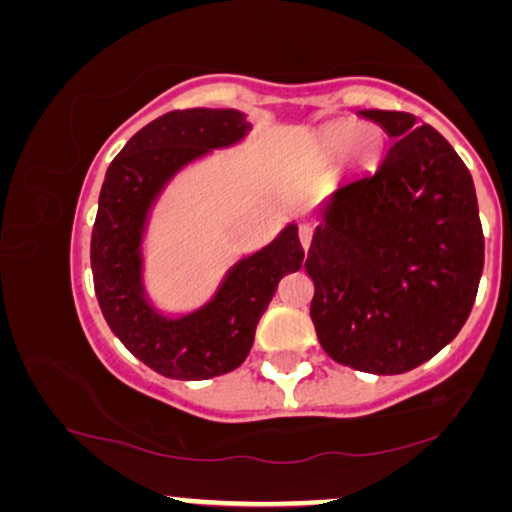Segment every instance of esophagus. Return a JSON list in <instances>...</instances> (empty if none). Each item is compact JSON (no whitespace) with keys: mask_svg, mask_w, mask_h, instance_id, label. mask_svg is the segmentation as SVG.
<instances>
[{"mask_svg":"<svg viewBox=\"0 0 512 512\" xmlns=\"http://www.w3.org/2000/svg\"><path fill=\"white\" fill-rule=\"evenodd\" d=\"M311 239H313V227H311V225H301V227H299L301 248L308 250V246H311Z\"/></svg>","mask_w":512,"mask_h":512,"instance_id":"1","label":"esophagus"}]
</instances>
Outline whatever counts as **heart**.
Wrapping results in <instances>:
<instances>
[{
  "instance_id": "1",
  "label": "heart",
  "mask_w": 512,
  "mask_h": 512,
  "mask_svg": "<svg viewBox=\"0 0 512 512\" xmlns=\"http://www.w3.org/2000/svg\"><path fill=\"white\" fill-rule=\"evenodd\" d=\"M385 148V134L378 127H364L355 120L331 122L318 134L322 160H338L350 150V160L359 169H371Z\"/></svg>"
}]
</instances>
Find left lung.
Wrapping results in <instances>:
<instances>
[{
  "instance_id": "1",
  "label": "left lung",
  "mask_w": 512,
  "mask_h": 512,
  "mask_svg": "<svg viewBox=\"0 0 512 512\" xmlns=\"http://www.w3.org/2000/svg\"><path fill=\"white\" fill-rule=\"evenodd\" d=\"M394 143L336 187L306 257L311 318L334 362L394 376L443 350L469 318L485 262L473 178L413 113L359 111Z\"/></svg>"
}]
</instances>
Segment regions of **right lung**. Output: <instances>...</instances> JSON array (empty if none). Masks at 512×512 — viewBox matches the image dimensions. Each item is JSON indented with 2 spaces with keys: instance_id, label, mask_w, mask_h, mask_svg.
<instances>
[{
  "instance_id": "add662e5",
  "label": "right lung",
  "mask_w": 512,
  "mask_h": 512,
  "mask_svg": "<svg viewBox=\"0 0 512 512\" xmlns=\"http://www.w3.org/2000/svg\"><path fill=\"white\" fill-rule=\"evenodd\" d=\"M250 132L234 109L171 111L139 129L106 171L90 241L95 294L122 345L150 369L176 380H206L248 357L257 322L285 273L301 269L304 248L290 222L269 246L236 262L197 311L169 318L143 287V234L150 208L187 164Z\"/></svg>"
}]
</instances>
